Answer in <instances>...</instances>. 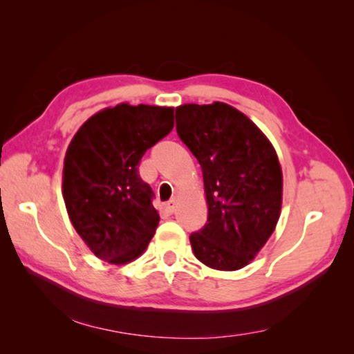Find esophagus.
<instances>
[{
	"label": "esophagus",
	"instance_id": "obj_1",
	"mask_svg": "<svg viewBox=\"0 0 354 354\" xmlns=\"http://www.w3.org/2000/svg\"><path fill=\"white\" fill-rule=\"evenodd\" d=\"M165 211L169 212V214H173L176 211V201L175 200H170L169 203H167L165 205Z\"/></svg>",
	"mask_w": 354,
	"mask_h": 354
}]
</instances>
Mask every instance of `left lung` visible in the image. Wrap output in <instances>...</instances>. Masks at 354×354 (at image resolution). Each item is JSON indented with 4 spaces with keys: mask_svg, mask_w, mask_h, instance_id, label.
I'll return each instance as SVG.
<instances>
[{
    "mask_svg": "<svg viewBox=\"0 0 354 354\" xmlns=\"http://www.w3.org/2000/svg\"><path fill=\"white\" fill-rule=\"evenodd\" d=\"M176 133L203 170L207 223L190 234L196 259L239 270L278 223L283 173L272 143L251 120L225 103L176 107Z\"/></svg>",
    "mask_w": 354,
    "mask_h": 354,
    "instance_id": "1",
    "label": "left lung"
}]
</instances>
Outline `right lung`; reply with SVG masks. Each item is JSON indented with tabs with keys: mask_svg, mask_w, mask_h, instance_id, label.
<instances>
[{
	"mask_svg": "<svg viewBox=\"0 0 354 354\" xmlns=\"http://www.w3.org/2000/svg\"><path fill=\"white\" fill-rule=\"evenodd\" d=\"M171 128V107L123 103L95 113L71 140L64 164L65 206L76 232L100 259L127 263L154 236V194L137 165Z\"/></svg>",
	"mask_w": 354,
	"mask_h": 354,
	"instance_id": "1",
	"label": "right lung"
}]
</instances>
